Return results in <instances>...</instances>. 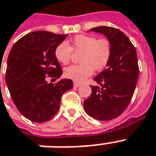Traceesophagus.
I'll list each match as a JSON object with an SVG mask.
<instances>
[{"label":"esophagus","instance_id":"1","mask_svg":"<svg viewBox=\"0 0 156 156\" xmlns=\"http://www.w3.org/2000/svg\"><path fill=\"white\" fill-rule=\"evenodd\" d=\"M80 83H77V82H74V83H73V87H80Z\"/></svg>","mask_w":156,"mask_h":156}]
</instances>
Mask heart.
I'll return each mask as SVG.
<instances>
[{"label":"heart","instance_id":"heart-1","mask_svg":"<svg viewBox=\"0 0 156 156\" xmlns=\"http://www.w3.org/2000/svg\"><path fill=\"white\" fill-rule=\"evenodd\" d=\"M82 52L79 65L68 66L64 75L69 79L81 83L92 74L93 70L100 71L108 64L112 56V44L106 38L98 39L94 35H77L71 40V46L66 42L55 48V57L60 63L66 65L70 61L72 52Z\"/></svg>","mask_w":156,"mask_h":156}]
</instances>
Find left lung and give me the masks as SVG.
I'll return each instance as SVG.
<instances>
[{
	"label": "left lung",
	"mask_w": 156,
	"mask_h": 156,
	"mask_svg": "<svg viewBox=\"0 0 156 156\" xmlns=\"http://www.w3.org/2000/svg\"><path fill=\"white\" fill-rule=\"evenodd\" d=\"M90 31L103 34L112 44V56L106 69L95 77L97 86H90L91 94L84 100V110L99 121L119 116L133 97L139 75L137 52L121 30L111 27H98Z\"/></svg>",
	"instance_id": "obj_1"
}]
</instances>
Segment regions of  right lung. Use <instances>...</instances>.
<instances>
[{"mask_svg":"<svg viewBox=\"0 0 156 156\" xmlns=\"http://www.w3.org/2000/svg\"><path fill=\"white\" fill-rule=\"evenodd\" d=\"M67 35L38 30L24 35L13 44L7 61L6 85L22 115L42 123L50 121L60 108L61 96L73 87L71 79L56 84L47 76L57 79L62 74L54 51Z\"/></svg>","mask_w":156,"mask_h":156,"instance_id":"right-lung-1","label":"right lung"}]
</instances>
